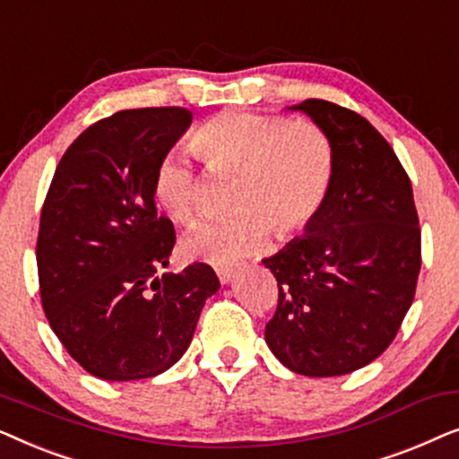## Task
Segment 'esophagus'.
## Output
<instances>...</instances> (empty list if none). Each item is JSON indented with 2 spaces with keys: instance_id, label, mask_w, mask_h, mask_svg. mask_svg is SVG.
Wrapping results in <instances>:
<instances>
[{
  "instance_id": "34e87169",
  "label": "esophagus",
  "mask_w": 459,
  "mask_h": 459,
  "mask_svg": "<svg viewBox=\"0 0 459 459\" xmlns=\"http://www.w3.org/2000/svg\"><path fill=\"white\" fill-rule=\"evenodd\" d=\"M236 272H238L236 265H221L217 267V278L221 284H228V281H231V278L236 275Z\"/></svg>"
}]
</instances>
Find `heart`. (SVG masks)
Masks as SVG:
<instances>
[{"label": "heart", "instance_id": "1", "mask_svg": "<svg viewBox=\"0 0 459 459\" xmlns=\"http://www.w3.org/2000/svg\"><path fill=\"white\" fill-rule=\"evenodd\" d=\"M187 146L211 171L238 173V211L206 219L187 238V250L211 263H234L263 248L278 228L292 236L309 228L328 200L334 150L311 121L228 110L206 118L187 135ZM152 194L179 223H192L204 206L203 184L178 152L160 156Z\"/></svg>", "mask_w": 459, "mask_h": 459}]
</instances>
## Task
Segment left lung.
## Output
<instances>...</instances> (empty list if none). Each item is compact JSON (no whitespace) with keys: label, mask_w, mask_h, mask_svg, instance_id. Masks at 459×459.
Wrapping results in <instances>:
<instances>
[{"label":"left lung","mask_w":459,"mask_h":459,"mask_svg":"<svg viewBox=\"0 0 459 459\" xmlns=\"http://www.w3.org/2000/svg\"><path fill=\"white\" fill-rule=\"evenodd\" d=\"M294 108L328 135L334 179L307 236L263 261L278 280L265 341L288 369L328 378L394 341L416 294L422 236L411 181L369 121L316 98Z\"/></svg>","instance_id":"obj_1"}]
</instances>
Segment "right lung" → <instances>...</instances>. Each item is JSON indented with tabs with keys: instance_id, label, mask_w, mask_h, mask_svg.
I'll return each instance as SVG.
<instances>
[{
	"instance_id": "add662e5",
	"label": "right lung",
	"mask_w": 459,
	"mask_h": 459,
	"mask_svg": "<svg viewBox=\"0 0 459 459\" xmlns=\"http://www.w3.org/2000/svg\"><path fill=\"white\" fill-rule=\"evenodd\" d=\"M190 123L181 106L100 118L68 146L43 200V311L68 355L98 378L142 380L171 368L219 290L206 263L156 275L178 236L156 212L152 175Z\"/></svg>"
}]
</instances>
